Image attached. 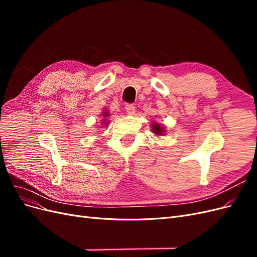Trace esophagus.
I'll list each match as a JSON object with an SVG mask.
<instances>
[{"mask_svg": "<svg viewBox=\"0 0 257 257\" xmlns=\"http://www.w3.org/2000/svg\"><path fill=\"white\" fill-rule=\"evenodd\" d=\"M125 110L127 111L128 114H134L135 113V106L133 104H126Z\"/></svg>", "mask_w": 257, "mask_h": 257, "instance_id": "1", "label": "esophagus"}]
</instances>
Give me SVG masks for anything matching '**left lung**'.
Returning a JSON list of instances; mask_svg holds the SVG:
<instances>
[{"instance_id":"1","label":"left lung","mask_w":257,"mask_h":257,"mask_svg":"<svg viewBox=\"0 0 257 257\" xmlns=\"http://www.w3.org/2000/svg\"><path fill=\"white\" fill-rule=\"evenodd\" d=\"M152 131L154 132L155 134H158V135H162L165 132L164 128H163L159 123H153L152 124Z\"/></svg>"}]
</instances>
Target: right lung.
<instances>
[{"instance_id":"1","label":"right lung","mask_w":257,"mask_h":257,"mask_svg":"<svg viewBox=\"0 0 257 257\" xmlns=\"http://www.w3.org/2000/svg\"><path fill=\"white\" fill-rule=\"evenodd\" d=\"M107 115H108V112H107V111H105V112L103 113V116H105V118H106ZM104 123H105V122H104ZM106 125H107V123H106Z\"/></svg>"}]
</instances>
